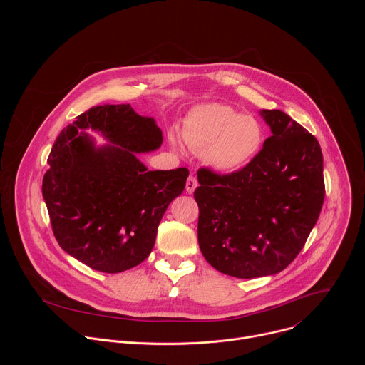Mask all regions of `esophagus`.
<instances>
[{"instance_id":"obj_1","label":"esophagus","mask_w":365,"mask_h":365,"mask_svg":"<svg viewBox=\"0 0 365 365\" xmlns=\"http://www.w3.org/2000/svg\"><path fill=\"white\" fill-rule=\"evenodd\" d=\"M196 186H197V180H196V178H195L193 175H190V176L187 178V180H186V192H187V193H193L195 189H196Z\"/></svg>"}]
</instances>
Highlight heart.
<instances>
[{
    "mask_svg": "<svg viewBox=\"0 0 365 365\" xmlns=\"http://www.w3.org/2000/svg\"><path fill=\"white\" fill-rule=\"evenodd\" d=\"M182 135L192 150L203 151L206 163L220 172H234L248 165L266 137L258 118L222 103L195 107L185 117Z\"/></svg>",
    "mask_w": 365,
    "mask_h": 365,
    "instance_id": "heart-1",
    "label": "heart"
}]
</instances>
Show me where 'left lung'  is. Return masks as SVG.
<instances>
[{
	"label": "left lung",
	"instance_id": "1",
	"mask_svg": "<svg viewBox=\"0 0 365 365\" xmlns=\"http://www.w3.org/2000/svg\"><path fill=\"white\" fill-rule=\"evenodd\" d=\"M272 137L242 169L197 172V241L218 272L255 279L284 270L303 248L325 199L315 138L279 110H263Z\"/></svg>",
	"mask_w": 365,
	"mask_h": 365
}]
</instances>
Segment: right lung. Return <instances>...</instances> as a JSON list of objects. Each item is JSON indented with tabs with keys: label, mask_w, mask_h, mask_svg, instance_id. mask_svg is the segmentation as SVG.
<instances>
[{
	"label": "right lung",
	"mask_w": 365,
	"mask_h": 365,
	"mask_svg": "<svg viewBox=\"0 0 365 365\" xmlns=\"http://www.w3.org/2000/svg\"><path fill=\"white\" fill-rule=\"evenodd\" d=\"M113 144L95 149L81 131ZM162 130L130 103L92 107L56 138L47 158L43 197L59 245L102 273L130 270L148 257L169 203L189 170H147L135 153L159 148Z\"/></svg>",
	"instance_id": "obj_1"
}]
</instances>
